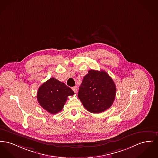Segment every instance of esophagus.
I'll use <instances>...</instances> for the list:
<instances>
[{"mask_svg": "<svg viewBox=\"0 0 158 158\" xmlns=\"http://www.w3.org/2000/svg\"><path fill=\"white\" fill-rule=\"evenodd\" d=\"M72 89L74 91V93H77V86L72 87Z\"/></svg>", "mask_w": 158, "mask_h": 158, "instance_id": "esophagus-1", "label": "esophagus"}]
</instances>
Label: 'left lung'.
I'll return each instance as SVG.
<instances>
[{"mask_svg": "<svg viewBox=\"0 0 158 158\" xmlns=\"http://www.w3.org/2000/svg\"><path fill=\"white\" fill-rule=\"evenodd\" d=\"M116 92L114 82L106 72L90 70L79 86L77 96L88 111L100 113L111 107Z\"/></svg>", "mask_w": 158, "mask_h": 158, "instance_id": "obj_1", "label": "left lung"}]
</instances>
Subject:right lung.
<instances>
[{"label":"right lung","mask_w":158,"mask_h":158,"mask_svg":"<svg viewBox=\"0 0 158 158\" xmlns=\"http://www.w3.org/2000/svg\"><path fill=\"white\" fill-rule=\"evenodd\" d=\"M74 94L72 89L64 83L51 77L39 87L37 100L43 109L54 114L62 110L67 97Z\"/></svg>","instance_id":"right-lung-1"}]
</instances>
